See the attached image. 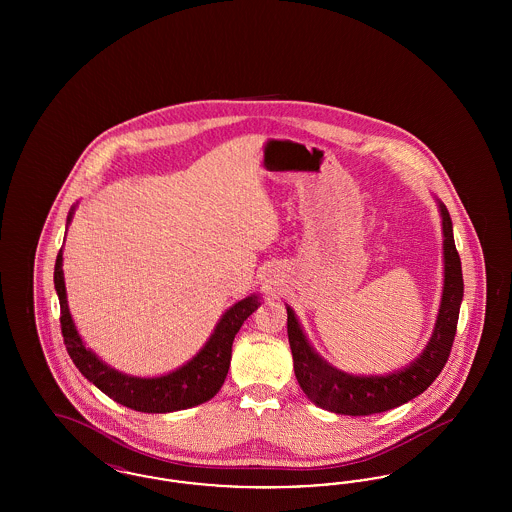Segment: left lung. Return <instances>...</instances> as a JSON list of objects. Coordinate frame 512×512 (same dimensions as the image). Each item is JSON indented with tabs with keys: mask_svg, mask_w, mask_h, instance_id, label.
Masks as SVG:
<instances>
[{
	"mask_svg": "<svg viewBox=\"0 0 512 512\" xmlns=\"http://www.w3.org/2000/svg\"><path fill=\"white\" fill-rule=\"evenodd\" d=\"M436 201L443 232V290L432 336L413 363L384 376L347 374L318 355L292 307L286 305L295 378L303 393L320 409L349 416L390 411L428 390L447 363L463 303V268L449 211L438 197Z\"/></svg>",
	"mask_w": 512,
	"mask_h": 512,
	"instance_id": "left-lung-1",
	"label": "left lung"
}]
</instances>
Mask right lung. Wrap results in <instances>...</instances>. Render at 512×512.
<instances>
[{
    "label": "right lung",
    "mask_w": 512,
    "mask_h": 512,
    "mask_svg": "<svg viewBox=\"0 0 512 512\" xmlns=\"http://www.w3.org/2000/svg\"><path fill=\"white\" fill-rule=\"evenodd\" d=\"M76 205L78 203H74L69 211L67 226L73 220ZM53 284L61 305L63 340L76 368L82 372L84 378H88L113 401L140 413H174L213 399L219 393L228 374L232 359V343L238 330L242 328L245 318L253 315V311H257V307L261 305V295H247L242 301L234 303L230 309L224 311L209 340L205 341L199 353L186 365L178 366L176 370L163 376L140 378L124 374L117 368L107 365L90 347H86V343L80 338L67 301V288L63 276V247L59 249L55 261Z\"/></svg>",
    "instance_id": "add662e5"
}]
</instances>
